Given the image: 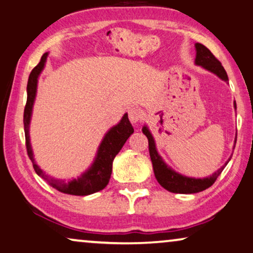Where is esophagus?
I'll return each mask as SVG.
<instances>
[{"mask_svg":"<svg viewBox=\"0 0 253 253\" xmlns=\"http://www.w3.org/2000/svg\"><path fill=\"white\" fill-rule=\"evenodd\" d=\"M128 118L130 123L136 125L137 123H140V121L143 119L142 110L139 109V107H130L128 110Z\"/></svg>","mask_w":253,"mask_h":253,"instance_id":"1","label":"esophagus"}]
</instances>
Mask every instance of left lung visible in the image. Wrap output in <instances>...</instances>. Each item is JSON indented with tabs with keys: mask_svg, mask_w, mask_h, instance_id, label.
Returning a JSON list of instances; mask_svg holds the SVG:
<instances>
[{
	"mask_svg": "<svg viewBox=\"0 0 253 253\" xmlns=\"http://www.w3.org/2000/svg\"><path fill=\"white\" fill-rule=\"evenodd\" d=\"M194 46L195 52H197L194 60L195 65L200 66L201 68L214 74V75H216L218 77V79L228 83L227 73H225L224 68L222 67L221 62L215 58L211 50L208 49L206 46L201 45L199 42L195 43ZM234 107L235 110H236V103H234ZM142 132L144 135L147 136L148 142H149V155L151 163H153L155 177H156L157 181L160 183L162 187H164L169 192H173V193H198V192L206 190V188L211 186V185L215 183V180L217 179V177L220 176V173L223 171L225 166L229 163V161H230V158L232 156L231 155L223 166H222L218 170L215 171L213 174H211V176L205 178L187 177L177 172V171H174L172 168L168 166L166 162H164L160 153H158L156 142H155L153 134H151L149 127H148L147 125H144L142 127ZM235 144H236V137H235ZM234 148H232V149H234Z\"/></svg>",
	"mask_w": 253,
	"mask_h": 253,
	"instance_id": "8db88e82",
	"label": "left lung"
}]
</instances>
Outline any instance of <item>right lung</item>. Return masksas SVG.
<instances>
[{
  "instance_id": "1",
  "label": "right lung",
  "mask_w": 253,
  "mask_h": 253,
  "mask_svg": "<svg viewBox=\"0 0 253 253\" xmlns=\"http://www.w3.org/2000/svg\"><path fill=\"white\" fill-rule=\"evenodd\" d=\"M47 56L48 52H46L40 59V62L32 69L29 76L28 86H26V92H28V99H26V105L24 109V130H25V140H26V149L30 160L32 161L33 168L36 172L40 177L43 178L49 186H52L59 192L72 195H89L96 193L109 184V180L112 173V164L114 157L121 150V148L126 142L127 139L132 135L134 128L132 124L129 123L128 116L125 113L121 120L117 125L111 127L104 135L102 142L99 143L98 149H97L96 156L93 162L87 169L80 174L77 178L66 181L65 179H59V178L52 177L50 174L46 173L42 168H40L35 160V154L31 146V140H30V124H31L33 105L37 96V87H38V80L40 74L42 73L46 66Z\"/></svg>"
}]
</instances>
